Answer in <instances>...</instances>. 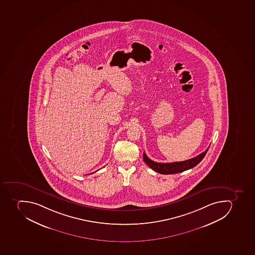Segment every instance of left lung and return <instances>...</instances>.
<instances>
[{
  "label": "left lung",
  "instance_id": "left-lung-1",
  "mask_svg": "<svg viewBox=\"0 0 255 255\" xmlns=\"http://www.w3.org/2000/svg\"><path fill=\"white\" fill-rule=\"evenodd\" d=\"M208 147L204 152L198 155L195 157L189 159L186 161H178V162L172 163H159L156 162L148 158L145 152H143V157L144 162L155 171L161 174H172V173H178L181 172L185 171L187 169H191L195 165H197L200 161L203 160V157L205 156L206 153L208 152Z\"/></svg>",
  "mask_w": 255,
  "mask_h": 255
}]
</instances>
